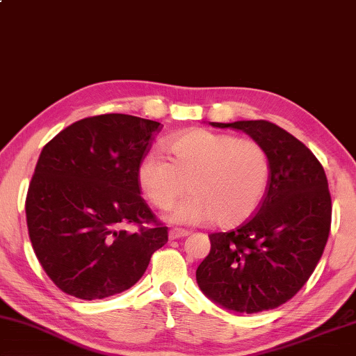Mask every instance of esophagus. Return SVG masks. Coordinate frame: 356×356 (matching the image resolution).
Listing matches in <instances>:
<instances>
[{"label": "esophagus", "mask_w": 356, "mask_h": 356, "mask_svg": "<svg viewBox=\"0 0 356 356\" xmlns=\"http://www.w3.org/2000/svg\"><path fill=\"white\" fill-rule=\"evenodd\" d=\"M189 232L184 231V229H170V232H168V237L170 240H177V238H183V237H188Z\"/></svg>", "instance_id": "1"}]
</instances>
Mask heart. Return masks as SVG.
<instances>
[{
	"instance_id": "heart-1",
	"label": "heart",
	"mask_w": 356,
	"mask_h": 356,
	"mask_svg": "<svg viewBox=\"0 0 356 356\" xmlns=\"http://www.w3.org/2000/svg\"><path fill=\"white\" fill-rule=\"evenodd\" d=\"M165 149L170 162L152 154L140 162L138 183L157 209H168L191 189L168 211L170 222L234 227L258 210L269 186L270 157L256 140L194 129L175 136Z\"/></svg>"
}]
</instances>
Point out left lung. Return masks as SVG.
<instances>
[{
    "label": "left lung",
    "instance_id": "1",
    "mask_svg": "<svg viewBox=\"0 0 356 356\" xmlns=\"http://www.w3.org/2000/svg\"><path fill=\"white\" fill-rule=\"evenodd\" d=\"M210 124L242 130L264 146L270 179L247 222L209 235L211 248L197 267V285L238 314L275 309L305 285L323 254L332 210L326 173L307 146L269 121Z\"/></svg>",
    "mask_w": 356,
    "mask_h": 356
}]
</instances>
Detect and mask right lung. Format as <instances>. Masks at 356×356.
I'll list each match as a JSON object with an SVG mask.
<instances>
[{"label": "right lung", "instance_id": "add662e5", "mask_svg": "<svg viewBox=\"0 0 356 356\" xmlns=\"http://www.w3.org/2000/svg\"><path fill=\"white\" fill-rule=\"evenodd\" d=\"M163 125L100 114L68 125L42 147L25 211L35 254L70 296L94 300L134 286L167 227L140 195V162ZM127 223L139 231L125 232Z\"/></svg>", "mask_w": 356, "mask_h": 356}]
</instances>
